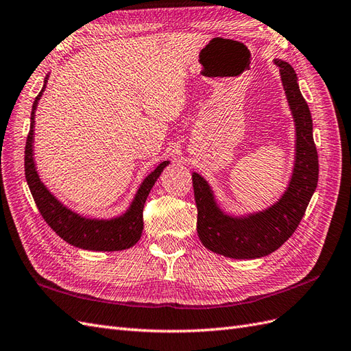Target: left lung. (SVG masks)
I'll use <instances>...</instances> for the list:
<instances>
[{
    "label": "left lung",
    "mask_w": 351,
    "mask_h": 351,
    "mask_svg": "<svg viewBox=\"0 0 351 351\" xmlns=\"http://www.w3.org/2000/svg\"><path fill=\"white\" fill-rule=\"evenodd\" d=\"M273 62L279 68L295 122V160L287 191L266 210L230 215L217 204L206 180L197 173L192 174L199 239L205 248L229 258L254 260L276 251L295 232L317 186L319 159L308 105L292 66L280 59Z\"/></svg>",
    "instance_id": "obj_1"
}]
</instances>
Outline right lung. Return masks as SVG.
Listing matches in <instances>:
<instances>
[{"instance_id":"1","label":"right lung","mask_w":351,"mask_h":351,"mask_svg":"<svg viewBox=\"0 0 351 351\" xmlns=\"http://www.w3.org/2000/svg\"><path fill=\"white\" fill-rule=\"evenodd\" d=\"M47 75L44 80L43 90L35 97L31 112V128L27 134L25 147V176L27 186L31 189L34 201L40 210L43 219L51 229L58 233L63 241L77 246L81 250L88 251H122L131 248L140 239L143 232V208L149 196V192L164 168L169 164V160L160 162L152 173H150L143 182H141L138 191L130 204L128 210L113 219H88V217L80 215L64 206L58 197H56L47 186L41 182L38 176L35 159H34V131H35V110L40 101L43 93L47 87Z\"/></svg>"}]
</instances>
